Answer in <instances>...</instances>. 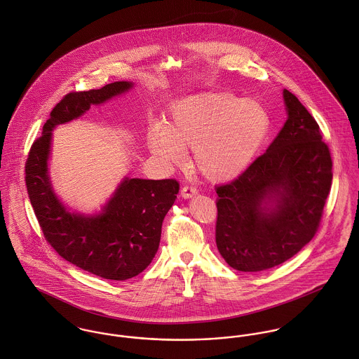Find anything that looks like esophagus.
<instances>
[{
	"label": "esophagus",
	"instance_id": "1",
	"mask_svg": "<svg viewBox=\"0 0 359 359\" xmlns=\"http://www.w3.org/2000/svg\"><path fill=\"white\" fill-rule=\"evenodd\" d=\"M180 194H182L183 198H191V197H194L197 194V190L194 187H191V186H184L182 189Z\"/></svg>",
	"mask_w": 359,
	"mask_h": 359
}]
</instances>
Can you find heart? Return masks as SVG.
<instances>
[{"label":"heart","mask_w":359,"mask_h":359,"mask_svg":"<svg viewBox=\"0 0 359 359\" xmlns=\"http://www.w3.org/2000/svg\"><path fill=\"white\" fill-rule=\"evenodd\" d=\"M270 126L267 110L256 100L227 92H203L176 102L166 125L149 128L150 150L168 163H180L186 149L209 180L224 182L242 173L263 144Z\"/></svg>","instance_id":"1"}]
</instances>
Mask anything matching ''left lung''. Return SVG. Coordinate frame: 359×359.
<instances>
[{"label":"left lung","instance_id":"left-lung-1","mask_svg":"<svg viewBox=\"0 0 359 359\" xmlns=\"http://www.w3.org/2000/svg\"><path fill=\"white\" fill-rule=\"evenodd\" d=\"M287 120L267 151L216 187V245L230 267L257 273L294 256L316 236L332 186L318 123L283 89Z\"/></svg>","mask_w":359,"mask_h":359}]
</instances>
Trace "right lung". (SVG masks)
<instances>
[{
  "label": "right lung",
  "instance_id": "obj_1",
  "mask_svg": "<svg viewBox=\"0 0 359 359\" xmlns=\"http://www.w3.org/2000/svg\"><path fill=\"white\" fill-rule=\"evenodd\" d=\"M132 86V82L117 81L100 89L67 93L50 111L26 161L27 193L45 239L72 264L114 280L136 277L154 259L162 222L179 193V183L125 177L100 213L85 216L67 210L56 197L48 160L56 125L79 118L92 104H102Z\"/></svg>",
  "mask_w": 359,
  "mask_h": 359
}]
</instances>
